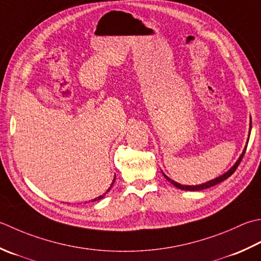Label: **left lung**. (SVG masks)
Returning a JSON list of instances; mask_svg holds the SVG:
<instances>
[{
	"instance_id": "left-lung-1",
	"label": "left lung",
	"mask_w": 261,
	"mask_h": 261,
	"mask_svg": "<svg viewBox=\"0 0 261 261\" xmlns=\"http://www.w3.org/2000/svg\"><path fill=\"white\" fill-rule=\"evenodd\" d=\"M250 134H251V117H250V130H249V136H250ZM247 142H249V138H248V141H247ZM246 150H247V145H246V147H244L242 154L240 155L239 160L236 162V164H234L231 168H229V170H228L226 173H224L223 175L218 176V177H216V178H214V180H211V181H208V182H206V183H201V185H198V186H183V185H180V183H177V182H175V181L171 180V178L168 177V176H166V175L164 174V173H163V175L165 176V178H166V180H167L168 182H171L173 186L178 188V189H181V190H186V191H199V190H203V189H208V188H211V187L216 186V185H218V183L223 182L224 180H226L227 177L231 176V175L233 174V173L236 172V170L238 168L240 163H241V161H242V158H243V156H244V152H246Z\"/></svg>"
}]
</instances>
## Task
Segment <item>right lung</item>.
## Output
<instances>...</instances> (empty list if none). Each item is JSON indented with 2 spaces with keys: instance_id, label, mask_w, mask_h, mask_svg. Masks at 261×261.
Instances as JSON below:
<instances>
[{
  "instance_id": "add662e5",
  "label": "right lung",
  "mask_w": 261,
  "mask_h": 261,
  "mask_svg": "<svg viewBox=\"0 0 261 261\" xmlns=\"http://www.w3.org/2000/svg\"><path fill=\"white\" fill-rule=\"evenodd\" d=\"M114 182H115V176H114V178H113V182H112V185H111V187L109 188V189H107V191L104 193V195H101V196H99V197H97V198H95V199H93V200H91V202H94V201H97V200H100V199H103L104 197H105V195H106V193L107 192H109L110 190H111V188L112 187H113V185H114ZM90 202V201H89Z\"/></svg>"
}]
</instances>
